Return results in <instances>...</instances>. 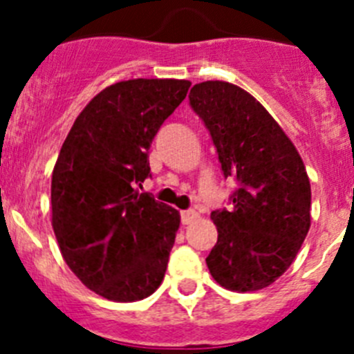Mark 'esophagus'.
Instances as JSON below:
<instances>
[{"instance_id":"obj_1","label":"esophagus","mask_w":354,"mask_h":354,"mask_svg":"<svg viewBox=\"0 0 354 354\" xmlns=\"http://www.w3.org/2000/svg\"><path fill=\"white\" fill-rule=\"evenodd\" d=\"M200 218V214L196 211H193V209H189V211H183L180 212V220H183V225H189L193 223V221H196Z\"/></svg>"}]
</instances>
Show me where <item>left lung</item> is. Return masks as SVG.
<instances>
[{"label":"left lung","instance_id":"obj_1","mask_svg":"<svg viewBox=\"0 0 354 354\" xmlns=\"http://www.w3.org/2000/svg\"><path fill=\"white\" fill-rule=\"evenodd\" d=\"M189 104L211 133L225 177L239 189L230 211H212L218 241L205 259L212 278L253 292L282 277L310 228V180L289 136L261 102L227 81L195 84Z\"/></svg>","mask_w":354,"mask_h":354}]
</instances>
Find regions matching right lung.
I'll return each instance as SVG.
<instances>
[{"mask_svg":"<svg viewBox=\"0 0 354 354\" xmlns=\"http://www.w3.org/2000/svg\"><path fill=\"white\" fill-rule=\"evenodd\" d=\"M187 80H127L106 86L74 120L51 179V223L62 257L95 294L138 301L161 286L180 214L134 186L149 149L186 99Z\"/></svg>","mask_w":354,"mask_h":354,"instance_id":"1","label":"right lung"}]
</instances>
